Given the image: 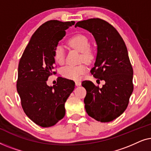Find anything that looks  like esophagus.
I'll list each match as a JSON object with an SVG mask.
<instances>
[{"label":"esophagus","mask_w":151,"mask_h":151,"mask_svg":"<svg viewBox=\"0 0 151 151\" xmlns=\"http://www.w3.org/2000/svg\"><path fill=\"white\" fill-rule=\"evenodd\" d=\"M75 83H76V86H80V85H81V82H80V81H76Z\"/></svg>","instance_id":"esophagus-1"}]
</instances>
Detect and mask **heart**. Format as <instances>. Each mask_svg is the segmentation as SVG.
Masks as SVG:
<instances>
[{"label":"heart","instance_id":"b5f03b06","mask_svg":"<svg viewBox=\"0 0 151 151\" xmlns=\"http://www.w3.org/2000/svg\"><path fill=\"white\" fill-rule=\"evenodd\" d=\"M68 44L72 48L82 53V59L88 60L91 58V53L89 50L90 42L87 37L82 34L76 35L68 40ZM53 58L59 64H63L65 60L66 51L64 47L58 45L53 49ZM86 71V67L84 65H67L61 70L64 78L70 80H78Z\"/></svg>","mask_w":151,"mask_h":151}]
</instances>
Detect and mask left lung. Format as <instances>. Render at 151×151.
Wrapping results in <instances>:
<instances>
[{"mask_svg":"<svg viewBox=\"0 0 151 151\" xmlns=\"http://www.w3.org/2000/svg\"><path fill=\"white\" fill-rule=\"evenodd\" d=\"M76 27L88 31L96 39L98 53L91 73L98 81H105L102 88L89 80L82 82L86 91V111L97 121L111 122L127 109L133 91V70L127 46L114 27L100 18L79 21Z\"/></svg>","mask_w":151,"mask_h":151,"instance_id":"left-lung-1","label":"left lung"}]
</instances>
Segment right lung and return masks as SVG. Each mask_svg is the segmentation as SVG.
I'll return each instance as SVG.
<instances>
[{"label": "right lung", "instance_id": "1", "mask_svg": "<svg viewBox=\"0 0 151 151\" xmlns=\"http://www.w3.org/2000/svg\"><path fill=\"white\" fill-rule=\"evenodd\" d=\"M74 21L49 20L39 27L27 45L19 61L17 91L29 118L42 127H50L65 117V104L75 88L73 80L58 78L49 86V76L55 74L53 49Z\"/></svg>", "mask_w": 151, "mask_h": 151}]
</instances>
